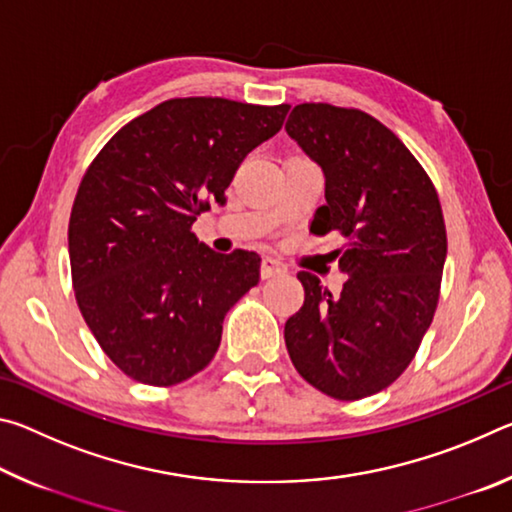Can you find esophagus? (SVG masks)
I'll use <instances>...</instances> for the list:
<instances>
[{"label":"esophagus","instance_id":"1","mask_svg":"<svg viewBox=\"0 0 512 512\" xmlns=\"http://www.w3.org/2000/svg\"><path fill=\"white\" fill-rule=\"evenodd\" d=\"M259 273H262V280H268V277L284 275V273H287V268H284V264L277 262L275 257H264V259H262V268H259Z\"/></svg>","mask_w":512,"mask_h":512}]
</instances>
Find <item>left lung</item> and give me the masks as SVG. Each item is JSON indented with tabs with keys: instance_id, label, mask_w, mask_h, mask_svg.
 <instances>
[{
	"instance_id": "1",
	"label": "left lung",
	"mask_w": 512,
	"mask_h": 512,
	"mask_svg": "<svg viewBox=\"0 0 512 512\" xmlns=\"http://www.w3.org/2000/svg\"><path fill=\"white\" fill-rule=\"evenodd\" d=\"M287 133L325 173V205L311 232L339 235L348 275L332 296L300 271L305 305L284 325L293 366L334 400L391 386L418 352L447 257L436 187L400 137L375 117L329 103H300Z\"/></svg>"
}]
</instances>
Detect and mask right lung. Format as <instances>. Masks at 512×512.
Segmentation results:
<instances>
[{
  "instance_id": "add662e5",
  "label": "right lung",
  "mask_w": 512,
  "mask_h": 512,
  "mask_svg": "<svg viewBox=\"0 0 512 512\" xmlns=\"http://www.w3.org/2000/svg\"><path fill=\"white\" fill-rule=\"evenodd\" d=\"M289 106L169 99L112 135L69 216L76 302L101 350L135 381L180 384L214 359L223 318L259 282L257 253H214L196 216L225 203L246 155Z\"/></svg>"
}]
</instances>
